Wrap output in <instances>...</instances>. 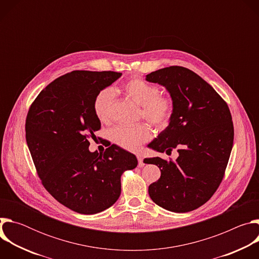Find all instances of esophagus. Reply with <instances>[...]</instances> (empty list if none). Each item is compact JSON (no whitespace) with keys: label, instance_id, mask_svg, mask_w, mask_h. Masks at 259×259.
I'll return each instance as SVG.
<instances>
[{"label":"esophagus","instance_id":"esophagus-1","mask_svg":"<svg viewBox=\"0 0 259 259\" xmlns=\"http://www.w3.org/2000/svg\"><path fill=\"white\" fill-rule=\"evenodd\" d=\"M137 160H138V166L142 167L144 165V163H143V158H142V156L140 154L137 155Z\"/></svg>","mask_w":259,"mask_h":259}]
</instances>
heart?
<instances>
[{
  "label": "heart",
  "instance_id": "obj_1",
  "mask_svg": "<svg viewBox=\"0 0 259 259\" xmlns=\"http://www.w3.org/2000/svg\"><path fill=\"white\" fill-rule=\"evenodd\" d=\"M123 93L140 105V116L157 129H165L174 114V101L170 95L160 94L158 86L140 78H132L122 86ZM114 100L112 89L105 88L97 92L93 99L96 118L105 123ZM152 136L149 126L138 123L132 126H117L109 131V138L115 144L128 151H135Z\"/></svg>",
  "mask_w": 259,
  "mask_h": 259
}]
</instances>
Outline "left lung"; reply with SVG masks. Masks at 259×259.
I'll return each instance as SVG.
<instances>
[{
    "mask_svg": "<svg viewBox=\"0 0 259 259\" xmlns=\"http://www.w3.org/2000/svg\"><path fill=\"white\" fill-rule=\"evenodd\" d=\"M145 80L164 86L174 101L170 124L147 146L167 154L176 149L179 154L175 162L144 159L161 170L149 195L166 210L193 211L213 196L225 176L234 142L230 108L211 85L187 67L161 68Z\"/></svg>",
    "mask_w": 259,
    "mask_h": 259,
    "instance_id": "1",
    "label": "left lung"
}]
</instances>
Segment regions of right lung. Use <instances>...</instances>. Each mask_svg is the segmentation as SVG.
<instances>
[{
	"mask_svg": "<svg viewBox=\"0 0 259 259\" xmlns=\"http://www.w3.org/2000/svg\"><path fill=\"white\" fill-rule=\"evenodd\" d=\"M121 76L110 70L65 73L40 92L26 116V142L42 184L60 204L81 214L114 205L123 172L137 166L136 157L116 144L103 154L88 149L101 127L93 99Z\"/></svg>",
	"mask_w": 259,
	"mask_h": 259,
	"instance_id": "add662e5",
	"label": "right lung"
}]
</instances>
